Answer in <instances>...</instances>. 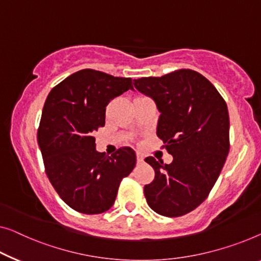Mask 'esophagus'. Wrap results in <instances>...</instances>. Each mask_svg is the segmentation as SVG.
Returning a JSON list of instances; mask_svg holds the SVG:
<instances>
[{"instance_id":"34e87169","label":"esophagus","mask_w":261,"mask_h":261,"mask_svg":"<svg viewBox=\"0 0 261 261\" xmlns=\"http://www.w3.org/2000/svg\"><path fill=\"white\" fill-rule=\"evenodd\" d=\"M137 163L138 164H142V163H144V157L142 153H137Z\"/></svg>"}]
</instances>
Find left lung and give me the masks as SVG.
<instances>
[{"mask_svg": "<svg viewBox=\"0 0 261 261\" xmlns=\"http://www.w3.org/2000/svg\"><path fill=\"white\" fill-rule=\"evenodd\" d=\"M134 82L154 100L161 112L157 136L173 157L171 164L145 158L154 170L153 181L144 186L146 201L158 215L184 216L206 199L226 161L227 106L211 82L190 69Z\"/></svg>", "mask_w": 261, "mask_h": 261, "instance_id": "obj_1", "label": "left lung"}]
</instances>
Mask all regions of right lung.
I'll return each instance as SVG.
<instances>
[{
	"label": "right lung",
	"instance_id": "right-lung-1",
	"mask_svg": "<svg viewBox=\"0 0 261 261\" xmlns=\"http://www.w3.org/2000/svg\"><path fill=\"white\" fill-rule=\"evenodd\" d=\"M132 87L131 79L92 69L80 70L46 97L37 142L46 176L65 204L98 215L115 203L124 177L136 166V153L122 147L107 155L96 150L93 134L106 124V107Z\"/></svg>",
	"mask_w": 261,
	"mask_h": 261
}]
</instances>
